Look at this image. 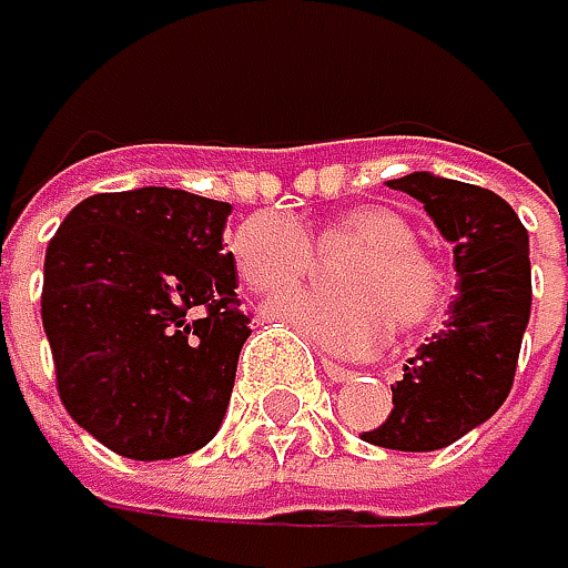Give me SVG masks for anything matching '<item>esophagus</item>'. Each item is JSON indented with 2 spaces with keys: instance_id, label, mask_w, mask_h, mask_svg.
<instances>
[{
  "instance_id": "esophagus-1",
  "label": "esophagus",
  "mask_w": 568,
  "mask_h": 568,
  "mask_svg": "<svg viewBox=\"0 0 568 568\" xmlns=\"http://www.w3.org/2000/svg\"><path fill=\"white\" fill-rule=\"evenodd\" d=\"M321 368H324V375H327L331 382H347V378H354L351 368H344V365H337V362H331V358H321Z\"/></svg>"
}]
</instances>
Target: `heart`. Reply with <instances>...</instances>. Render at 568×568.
<instances>
[{"label": "heart", "mask_w": 568, "mask_h": 568, "mask_svg": "<svg viewBox=\"0 0 568 568\" xmlns=\"http://www.w3.org/2000/svg\"><path fill=\"white\" fill-rule=\"evenodd\" d=\"M317 247L354 251L334 281L344 294H284L267 304V314L321 351L365 358L392 337L395 324L405 334L435 324L452 297L445 264L415 244L412 221L392 206L344 210L317 234ZM231 257L257 294L291 291L314 271L307 234L277 214L247 217L231 234Z\"/></svg>", "instance_id": "1"}]
</instances>
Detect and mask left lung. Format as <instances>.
Masks as SVG:
<instances>
[{
  "instance_id": "8db88e82",
  "label": "left lung",
  "mask_w": 568,
  "mask_h": 568,
  "mask_svg": "<svg viewBox=\"0 0 568 568\" xmlns=\"http://www.w3.org/2000/svg\"><path fill=\"white\" fill-rule=\"evenodd\" d=\"M388 186L422 200L455 244L458 297L445 327L408 358L385 425L362 438L395 452H435L491 418L513 392L532 307L529 231L499 193L475 183L408 173Z\"/></svg>"
}]
</instances>
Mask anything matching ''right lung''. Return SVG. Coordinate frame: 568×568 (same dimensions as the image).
<instances>
[{
	"label": "right lung",
	"mask_w": 568,
	"mask_h": 568,
	"mask_svg": "<svg viewBox=\"0 0 568 568\" xmlns=\"http://www.w3.org/2000/svg\"><path fill=\"white\" fill-rule=\"evenodd\" d=\"M231 203L170 186L97 193L45 247L55 388L110 452L180 458L217 435L251 314L224 251Z\"/></svg>",
	"instance_id": "add662e5"
}]
</instances>
